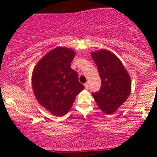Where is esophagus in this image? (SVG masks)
Segmentation results:
<instances>
[{"label":"esophagus","instance_id":"34e87169","mask_svg":"<svg viewBox=\"0 0 157 157\" xmlns=\"http://www.w3.org/2000/svg\"><path fill=\"white\" fill-rule=\"evenodd\" d=\"M84 86H85V88L86 89H88V87H89V84H88V83H86L84 84Z\"/></svg>","mask_w":157,"mask_h":157}]
</instances>
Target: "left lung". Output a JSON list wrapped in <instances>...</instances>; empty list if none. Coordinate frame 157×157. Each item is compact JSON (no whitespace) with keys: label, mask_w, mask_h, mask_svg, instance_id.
Here are the masks:
<instances>
[{"label":"left lung","mask_w":157,"mask_h":157,"mask_svg":"<svg viewBox=\"0 0 157 157\" xmlns=\"http://www.w3.org/2000/svg\"><path fill=\"white\" fill-rule=\"evenodd\" d=\"M97 66L102 85L93 96L99 108L106 114L117 111L128 98L131 90L129 74L119 58L107 49L91 52Z\"/></svg>","instance_id":"8db88e82"}]
</instances>
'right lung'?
Instances as JSON below:
<instances>
[{
    "label": "right lung",
    "instance_id": "1",
    "mask_svg": "<svg viewBox=\"0 0 157 157\" xmlns=\"http://www.w3.org/2000/svg\"><path fill=\"white\" fill-rule=\"evenodd\" d=\"M75 56L71 48L57 47L39 61L33 71L32 87L39 103L56 116L64 115L84 89L71 67Z\"/></svg>",
    "mask_w": 157,
    "mask_h": 157
}]
</instances>
